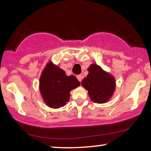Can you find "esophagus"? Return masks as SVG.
Masks as SVG:
<instances>
[{
    "instance_id": "34e87169",
    "label": "esophagus",
    "mask_w": 151,
    "mask_h": 151,
    "mask_svg": "<svg viewBox=\"0 0 151 151\" xmlns=\"http://www.w3.org/2000/svg\"><path fill=\"white\" fill-rule=\"evenodd\" d=\"M76 77H77L78 80H79L80 82H81V81H82V76L81 75H78L77 76H76Z\"/></svg>"
}]
</instances>
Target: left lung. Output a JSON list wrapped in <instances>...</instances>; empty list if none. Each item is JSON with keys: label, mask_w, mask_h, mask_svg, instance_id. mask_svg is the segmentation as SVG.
I'll list each match as a JSON object with an SVG mask.
<instances>
[{"label": "left lung", "mask_w": 151, "mask_h": 151, "mask_svg": "<svg viewBox=\"0 0 151 151\" xmlns=\"http://www.w3.org/2000/svg\"><path fill=\"white\" fill-rule=\"evenodd\" d=\"M87 71L88 75L82 80L81 84L88 91L91 100L98 104L109 102L115 91L114 76L96 63L91 64Z\"/></svg>", "instance_id": "8db88e82"}]
</instances>
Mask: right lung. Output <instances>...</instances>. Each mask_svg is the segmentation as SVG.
<instances>
[{
	"label": "right lung",
	"instance_id": "right-lung-1",
	"mask_svg": "<svg viewBox=\"0 0 151 151\" xmlns=\"http://www.w3.org/2000/svg\"><path fill=\"white\" fill-rule=\"evenodd\" d=\"M80 85L73 75L68 76L65 71L53 62L49 61L41 73L39 90L44 102L50 108L59 109L67 104L70 92Z\"/></svg>",
	"mask_w": 151,
	"mask_h": 151
}]
</instances>
